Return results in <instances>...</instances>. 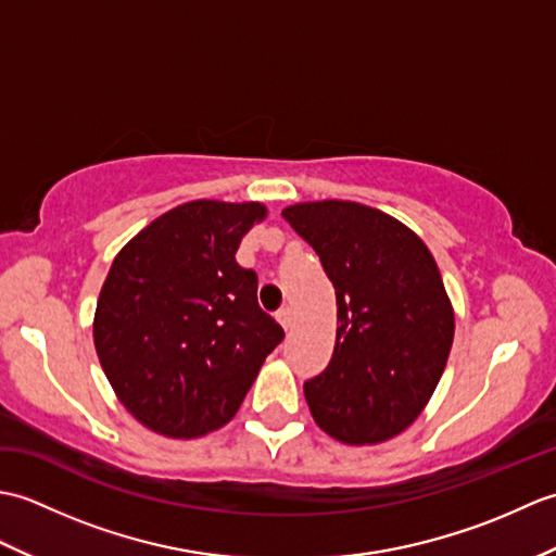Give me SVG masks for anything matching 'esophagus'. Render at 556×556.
I'll use <instances>...</instances> for the list:
<instances>
[{
    "label": "esophagus",
    "mask_w": 556,
    "mask_h": 556,
    "mask_svg": "<svg viewBox=\"0 0 556 556\" xmlns=\"http://www.w3.org/2000/svg\"><path fill=\"white\" fill-rule=\"evenodd\" d=\"M277 320L281 323V327H285V329H289V327H291V323H293V313H291L289 305H281V308L277 311Z\"/></svg>",
    "instance_id": "obj_1"
}]
</instances>
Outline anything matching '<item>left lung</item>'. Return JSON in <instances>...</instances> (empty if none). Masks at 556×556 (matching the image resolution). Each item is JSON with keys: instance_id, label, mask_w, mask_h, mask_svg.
Wrapping results in <instances>:
<instances>
[{"instance_id": "8db88e82", "label": "left lung", "mask_w": 556, "mask_h": 556, "mask_svg": "<svg viewBox=\"0 0 556 556\" xmlns=\"http://www.w3.org/2000/svg\"><path fill=\"white\" fill-rule=\"evenodd\" d=\"M337 291V344L303 392L320 428L346 444L406 430L428 404L454 341L440 269L416 233L361 203L281 210Z\"/></svg>"}]
</instances>
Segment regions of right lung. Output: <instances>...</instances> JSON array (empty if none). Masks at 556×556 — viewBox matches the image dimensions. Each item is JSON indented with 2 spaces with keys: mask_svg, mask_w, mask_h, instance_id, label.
Returning a JSON list of instances; mask_svg holds the SVG:
<instances>
[{
  "mask_svg": "<svg viewBox=\"0 0 556 556\" xmlns=\"http://www.w3.org/2000/svg\"><path fill=\"white\" fill-rule=\"evenodd\" d=\"M260 203L193 200L164 212L114 257L96 349L122 404L167 437H198L241 406L285 329L260 308L236 251Z\"/></svg>",
  "mask_w": 556,
  "mask_h": 556,
  "instance_id": "right-lung-1",
  "label": "right lung"
}]
</instances>
